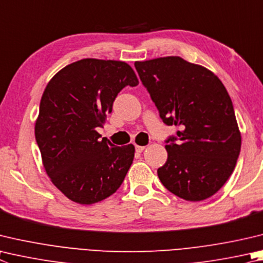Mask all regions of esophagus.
<instances>
[{"label": "esophagus", "instance_id": "1", "mask_svg": "<svg viewBox=\"0 0 263 263\" xmlns=\"http://www.w3.org/2000/svg\"><path fill=\"white\" fill-rule=\"evenodd\" d=\"M145 146H136V152H138V153H141V152H144L145 151Z\"/></svg>", "mask_w": 263, "mask_h": 263}]
</instances>
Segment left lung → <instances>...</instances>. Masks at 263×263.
<instances>
[{
    "instance_id": "8db88e82",
    "label": "left lung",
    "mask_w": 263,
    "mask_h": 263,
    "mask_svg": "<svg viewBox=\"0 0 263 263\" xmlns=\"http://www.w3.org/2000/svg\"><path fill=\"white\" fill-rule=\"evenodd\" d=\"M135 66L162 121L179 127L165 140L161 183L187 201L212 197L233 173L241 146L227 88L212 71L178 56Z\"/></svg>"
}]
</instances>
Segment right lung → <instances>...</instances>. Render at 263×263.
Listing matches in <instances>:
<instances>
[{
  "label": "right lung",
  "mask_w": 263,
  "mask_h": 263,
  "mask_svg": "<svg viewBox=\"0 0 263 263\" xmlns=\"http://www.w3.org/2000/svg\"><path fill=\"white\" fill-rule=\"evenodd\" d=\"M139 84L125 62L84 59L59 71L42 94L35 140L52 184L66 198L92 204L122 185L135 146L118 147L97 132L118 93Z\"/></svg>",
  "instance_id": "1"
}]
</instances>
